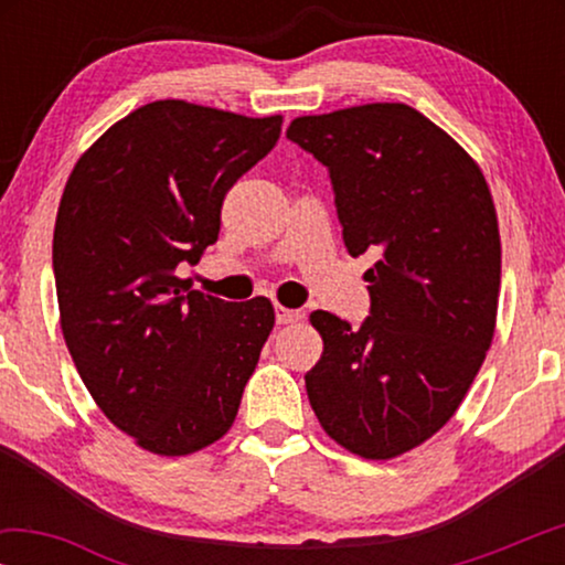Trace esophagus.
<instances>
[{
    "label": "esophagus",
    "mask_w": 565,
    "mask_h": 565,
    "mask_svg": "<svg viewBox=\"0 0 565 565\" xmlns=\"http://www.w3.org/2000/svg\"><path fill=\"white\" fill-rule=\"evenodd\" d=\"M275 319H277V323H296V321H300L303 319V313L300 311H292V308H285V306H275Z\"/></svg>",
    "instance_id": "obj_1"
}]
</instances>
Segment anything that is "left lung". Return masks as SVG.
I'll return each instance as SVG.
<instances>
[{
	"label": "left lung",
	"instance_id": "left-lung-1",
	"mask_svg": "<svg viewBox=\"0 0 565 565\" xmlns=\"http://www.w3.org/2000/svg\"><path fill=\"white\" fill-rule=\"evenodd\" d=\"M288 138L329 169L344 246L377 257L370 316L313 311L306 373L327 435L365 460L398 458L450 422L497 329L501 238L481 167L404 103L303 115Z\"/></svg>",
	"mask_w": 565,
	"mask_h": 565
}]
</instances>
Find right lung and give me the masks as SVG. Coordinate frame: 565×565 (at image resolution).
<instances>
[{"mask_svg":"<svg viewBox=\"0 0 565 565\" xmlns=\"http://www.w3.org/2000/svg\"><path fill=\"white\" fill-rule=\"evenodd\" d=\"M280 126L157 99L107 128L66 180L53 228L61 331L95 404L153 455L226 435L275 327L267 298L226 303L177 267L218 242L223 198Z\"/></svg>","mask_w":565,"mask_h":565,"instance_id":"add662e5","label":"right lung"}]
</instances>
